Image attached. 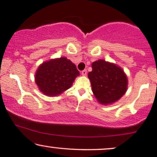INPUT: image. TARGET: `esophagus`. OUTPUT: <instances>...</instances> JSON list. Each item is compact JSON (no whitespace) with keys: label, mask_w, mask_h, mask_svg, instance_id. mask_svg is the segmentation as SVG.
<instances>
[{"label":"esophagus","mask_w":157,"mask_h":157,"mask_svg":"<svg viewBox=\"0 0 157 157\" xmlns=\"http://www.w3.org/2000/svg\"><path fill=\"white\" fill-rule=\"evenodd\" d=\"M82 75L83 76L87 75V70H82Z\"/></svg>","instance_id":"obj_1"}]
</instances>
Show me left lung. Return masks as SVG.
Returning <instances> with one entry per match:
<instances>
[{"label": "left lung", "instance_id": "1", "mask_svg": "<svg viewBox=\"0 0 157 157\" xmlns=\"http://www.w3.org/2000/svg\"><path fill=\"white\" fill-rule=\"evenodd\" d=\"M92 68L88 78L99 102L106 105L120 100L127 88V78L123 70L103 59L94 62Z\"/></svg>", "mask_w": 157, "mask_h": 157}]
</instances>
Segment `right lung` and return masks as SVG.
Masks as SVG:
<instances>
[{
	"label": "right lung",
	"mask_w": 157,
	"mask_h": 157,
	"mask_svg": "<svg viewBox=\"0 0 157 157\" xmlns=\"http://www.w3.org/2000/svg\"><path fill=\"white\" fill-rule=\"evenodd\" d=\"M79 75L75 65L62 57L42 64L35 74V82L43 93L56 96L69 89Z\"/></svg>",
	"instance_id": "1"
}]
</instances>
